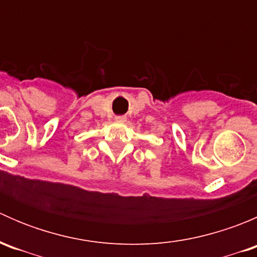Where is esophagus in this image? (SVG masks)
I'll return each instance as SVG.
<instances>
[{
	"mask_svg": "<svg viewBox=\"0 0 257 257\" xmlns=\"http://www.w3.org/2000/svg\"><path fill=\"white\" fill-rule=\"evenodd\" d=\"M125 116L124 115H119V116H115V120L116 121H125Z\"/></svg>",
	"mask_w": 257,
	"mask_h": 257,
	"instance_id": "1",
	"label": "esophagus"
}]
</instances>
